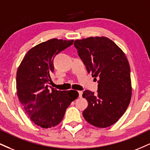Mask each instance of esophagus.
I'll return each mask as SVG.
<instances>
[{"mask_svg": "<svg viewBox=\"0 0 150 150\" xmlns=\"http://www.w3.org/2000/svg\"><path fill=\"white\" fill-rule=\"evenodd\" d=\"M78 93H79V97H80V98H82V93H83L82 91H79Z\"/></svg>", "mask_w": 150, "mask_h": 150, "instance_id": "obj_1", "label": "esophagus"}]
</instances>
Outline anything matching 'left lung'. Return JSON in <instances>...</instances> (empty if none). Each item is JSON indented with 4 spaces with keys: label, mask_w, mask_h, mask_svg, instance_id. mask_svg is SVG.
<instances>
[{
    "label": "left lung",
    "mask_w": 150,
    "mask_h": 150,
    "mask_svg": "<svg viewBox=\"0 0 150 150\" xmlns=\"http://www.w3.org/2000/svg\"><path fill=\"white\" fill-rule=\"evenodd\" d=\"M74 45L88 73L98 80L97 94L83 92L88 102L83 117L96 127L116 123L127 110L132 94L130 66L124 52L108 38L76 40Z\"/></svg>",
    "instance_id": "1"
}]
</instances>
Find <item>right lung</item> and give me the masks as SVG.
<instances>
[{
	"instance_id": "1",
	"label": "right lung",
	"mask_w": 150,
	"mask_h": 150,
	"mask_svg": "<svg viewBox=\"0 0 150 150\" xmlns=\"http://www.w3.org/2000/svg\"><path fill=\"white\" fill-rule=\"evenodd\" d=\"M73 43V40L56 38L40 43L28 50L18 68V98L30 120L42 128L58 125L70 104L78 97L75 90L48 89L55 56Z\"/></svg>"
}]
</instances>
